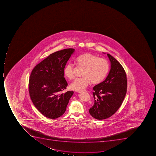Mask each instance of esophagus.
Listing matches in <instances>:
<instances>
[{"label": "esophagus", "instance_id": "1", "mask_svg": "<svg viewBox=\"0 0 156 156\" xmlns=\"http://www.w3.org/2000/svg\"><path fill=\"white\" fill-rule=\"evenodd\" d=\"M82 92H86V91H78V93H82Z\"/></svg>", "mask_w": 156, "mask_h": 156}]
</instances>
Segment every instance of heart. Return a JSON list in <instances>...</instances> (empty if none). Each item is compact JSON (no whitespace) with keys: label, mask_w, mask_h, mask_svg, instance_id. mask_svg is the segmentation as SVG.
Returning <instances> with one entry per match:
<instances>
[{"label":"heart","mask_w":156,"mask_h":156,"mask_svg":"<svg viewBox=\"0 0 156 156\" xmlns=\"http://www.w3.org/2000/svg\"><path fill=\"white\" fill-rule=\"evenodd\" d=\"M75 62L77 66L83 68L82 77L76 79L70 85L71 89L75 91L84 89L91 81L93 84L100 83L107 76L109 70L107 60L91 53H84L77 56ZM64 75L69 80L74 79V65L70 63L67 64L64 67Z\"/></svg>","instance_id":"b5f03b06"}]
</instances>
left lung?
<instances>
[{"mask_svg": "<svg viewBox=\"0 0 156 156\" xmlns=\"http://www.w3.org/2000/svg\"><path fill=\"white\" fill-rule=\"evenodd\" d=\"M107 55L110 61V70L105 81L94 87V105L89 109L90 115L98 120L114 114L122 105L127 92L125 70L112 55Z\"/></svg>", "mask_w": 156, "mask_h": 156, "instance_id": "obj_1", "label": "left lung"}]
</instances>
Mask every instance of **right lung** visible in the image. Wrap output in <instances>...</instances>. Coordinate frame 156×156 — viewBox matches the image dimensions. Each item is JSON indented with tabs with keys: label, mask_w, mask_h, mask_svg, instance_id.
Instances as JSON below:
<instances>
[{
	"label": "right lung",
	"mask_w": 156,
	"mask_h": 156,
	"mask_svg": "<svg viewBox=\"0 0 156 156\" xmlns=\"http://www.w3.org/2000/svg\"><path fill=\"white\" fill-rule=\"evenodd\" d=\"M75 49H65L50 55L34 67L29 81V91L33 103L40 113L50 119L62 116L66 109L73 91L66 88L64 69Z\"/></svg>",
	"instance_id": "1"
}]
</instances>
